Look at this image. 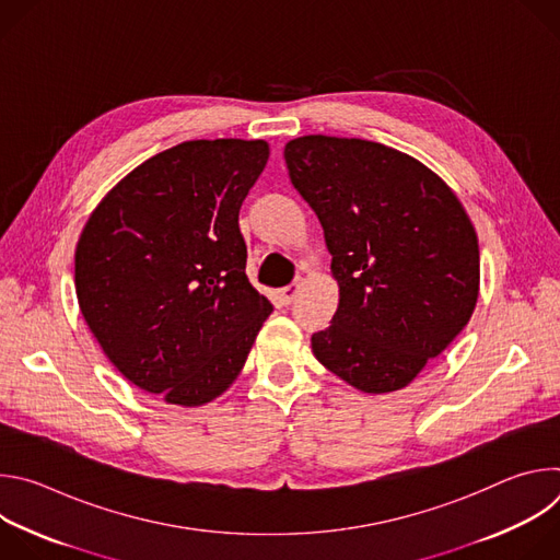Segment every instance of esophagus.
<instances>
[{"mask_svg": "<svg viewBox=\"0 0 560 560\" xmlns=\"http://www.w3.org/2000/svg\"><path fill=\"white\" fill-rule=\"evenodd\" d=\"M299 281H294V283H290V285H285V288H281L279 290V299H281V303L283 305H290L292 301H294V296H296V292H299Z\"/></svg>", "mask_w": 560, "mask_h": 560, "instance_id": "esophagus-1", "label": "esophagus"}]
</instances>
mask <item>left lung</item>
I'll list each match as a JSON object with an SVG mask.
<instances>
[{
  "mask_svg": "<svg viewBox=\"0 0 560 560\" xmlns=\"http://www.w3.org/2000/svg\"><path fill=\"white\" fill-rule=\"evenodd\" d=\"M316 212L339 307L312 352L361 392L406 387L467 326L478 242L456 195L417 159L365 139L307 135L285 150Z\"/></svg>",
  "mask_w": 560,
  "mask_h": 560,
  "instance_id": "obj_1",
  "label": "left lung"
}]
</instances>
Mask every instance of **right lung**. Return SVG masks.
Masks as SVG:
<instances>
[{
	"label": "right lung",
	"mask_w": 560,
	"mask_h": 560,
	"mask_svg": "<svg viewBox=\"0 0 560 560\" xmlns=\"http://www.w3.org/2000/svg\"><path fill=\"white\" fill-rule=\"evenodd\" d=\"M268 143L184 141L150 156L95 208L74 253L89 328L137 387L203 406L242 372L272 303L246 277L238 210Z\"/></svg>",
	"instance_id": "right-lung-1"
}]
</instances>
